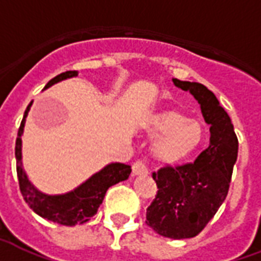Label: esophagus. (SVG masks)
<instances>
[{"label":"esophagus","mask_w":261,"mask_h":261,"mask_svg":"<svg viewBox=\"0 0 261 261\" xmlns=\"http://www.w3.org/2000/svg\"><path fill=\"white\" fill-rule=\"evenodd\" d=\"M132 174L135 175V177H137V175H147L148 174V170H147V167H145L144 163L136 162L133 163Z\"/></svg>","instance_id":"1"}]
</instances>
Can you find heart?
I'll use <instances>...</instances> for the list:
<instances>
[{
	"instance_id": "1",
	"label": "heart",
	"mask_w": 261,
	"mask_h": 261,
	"mask_svg": "<svg viewBox=\"0 0 261 261\" xmlns=\"http://www.w3.org/2000/svg\"><path fill=\"white\" fill-rule=\"evenodd\" d=\"M143 132L153 139L151 156L162 166H177L185 162L204 140L203 122L174 108L161 109L149 114Z\"/></svg>"
}]
</instances>
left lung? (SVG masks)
<instances>
[{
  "mask_svg": "<svg viewBox=\"0 0 261 261\" xmlns=\"http://www.w3.org/2000/svg\"><path fill=\"white\" fill-rule=\"evenodd\" d=\"M175 87L197 100L210 125V144L185 166L153 173L158 195L147 208L145 223L163 237L184 240L197 236L217 214L229 192L238 155V140L229 114L205 86L173 79Z\"/></svg>",
  "mask_w": 261,
  "mask_h": 261,
  "instance_id": "1",
  "label": "left lung"
}]
</instances>
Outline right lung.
Wrapping results in <instances>:
<instances>
[{
  "label": "right lung",
  "instance_id": "1",
  "mask_svg": "<svg viewBox=\"0 0 261 261\" xmlns=\"http://www.w3.org/2000/svg\"><path fill=\"white\" fill-rule=\"evenodd\" d=\"M77 74V70H68V72L58 74L44 86V90H47L62 80L76 77ZM31 106L32 102L28 105L27 110L24 113L23 121L20 124L19 133H17L15 148L17 177H19L21 195L32 211L47 221L65 226L83 225L90 221L96 214L109 188L129 178V174L132 171L130 166L118 162L109 163L103 169L96 171L95 174L91 175L90 178H87L84 182L80 184L79 187L69 192H65V193H60V195H48V193L39 191L30 181L23 166L21 136L24 133L25 118H27Z\"/></svg>",
  "mask_w": 261,
  "mask_h": 261
}]
</instances>
